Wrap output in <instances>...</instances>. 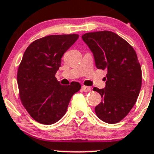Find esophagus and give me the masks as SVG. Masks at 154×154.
<instances>
[{
    "mask_svg": "<svg viewBox=\"0 0 154 154\" xmlns=\"http://www.w3.org/2000/svg\"><path fill=\"white\" fill-rule=\"evenodd\" d=\"M81 89H82V90L83 91V92H89V91L91 90L90 87H89V86H82Z\"/></svg>",
    "mask_w": 154,
    "mask_h": 154,
    "instance_id": "1",
    "label": "esophagus"
}]
</instances>
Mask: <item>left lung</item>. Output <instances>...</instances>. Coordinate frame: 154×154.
<instances>
[{
  "label": "left lung",
  "mask_w": 154,
  "mask_h": 154,
  "mask_svg": "<svg viewBox=\"0 0 154 154\" xmlns=\"http://www.w3.org/2000/svg\"><path fill=\"white\" fill-rule=\"evenodd\" d=\"M82 38L93 53L97 68L107 71L105 87L93 88L102 98L95 113L105 123H118L135 105L141 90L142 74L136 53L112 31L86 33Z\"/></svg>",
  "instance_id": "8db88e82"
}]
</instances>
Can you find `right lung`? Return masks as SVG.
Returning a JSON list of instances; mask_svg holds the SVG:
<instances>
[{
    "mask_svg": "<svg viewBox=\"0 0 154 154\" xmlns=\"http://www.w3.org/2000/svg\"><path fill=\"white\" fill-rule=\"evenodd\" d=\"M78 34L50 35L31 43L25 51L17 73L19 97L31 117L51 125L65 114L71 97L81 86L77 82L61 85L55 75L64 53Z\"/></svg>",
    "mask_w": 154,
    "mask_h": 154,
    "instance_id": "right-lung-1",
    "label": "right lung"
}]
</instances>
